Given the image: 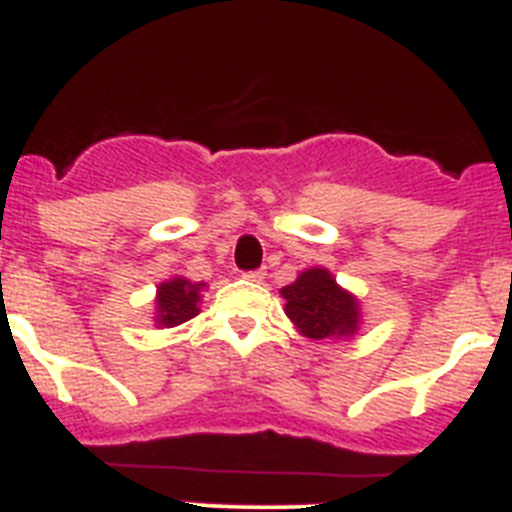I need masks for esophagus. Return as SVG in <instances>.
I'll return each mask as SVG.
<instances>
[{
    "label": "esophagus",
    "instance_id": "1",
    "mask_svg": "<svg viewBox=\"0 0 512 512\" xmlns=\"http://www.w3.org/2000/svg\"><path fill=\"white\" fill-rule=\"evenodd\" d=\"M244 278H247V281H255V283H260L262 278H265V268H257V270H247V273H244Z\"/></svg>",
    "mask_w": 512,
    "mask_h": 512
}]
</instances>
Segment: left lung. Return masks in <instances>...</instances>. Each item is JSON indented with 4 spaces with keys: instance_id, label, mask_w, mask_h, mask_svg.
I'll return each instance as SVG.
<instances>
[{
    "instance_id": "8db88e82",
    "label": "left lung",
    "mask_w": 512,
    "mask_h": 512,
    "mask_svg": "<svg viewBox=\"0 0 512 512\" xmlns=\"http://www.w3.org/2000/svg\"><path fill=\"white\" fill-rule=\"evenodd\" d=\"M286 314L306 337L353 335L358 327V304L350 293L342 291L327 270H306L296 283L283 288Z\"/></svg>"
}]
</instances>
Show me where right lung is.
Here are the masks:
<instances>
[{"instance_id":"1","label":"right lung","mask_w":512,"mask_h":512,"mask_svg":"<svg viewBox=\"0 0 512 512\" xmlns=\"http://www.w3.org/2000/svg\"><path fill=\"white\" fill-rule=\"evenodd\" d=\"M201 288L203 283H190L185 278H175L170 283L159 286L157 296V311H159V324L175 327V324L188 322L198 314V301H201Z\"/></svg>"}]
</instances>
